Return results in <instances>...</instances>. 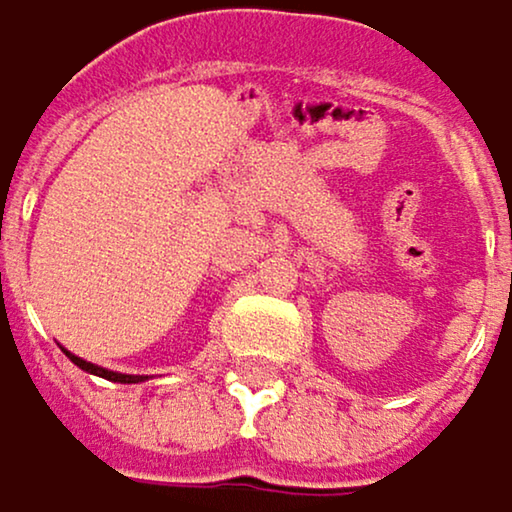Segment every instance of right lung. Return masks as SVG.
Listing matches in <instances>:
<instances>
[{
    "label": "right lung",
    "mask_w": 512,
    "mask_h": 512,
    "mask_svg": "<svg viewBox=\"0 0 512 512\" xmlns=\"http://www.w3.org/2000/svg\"><path fill=\"white\" fill-rule=\"evenodd\" d=\"M80 370H86V373H92V376H101V379H107V382H119V384H136V382H145L148 376H125V373H113V370H104V367H95V364H89V361H83V358H77V355H71V352H65Z\"/></svg>",
    "instance_id": "right-lung-1"
}]
</instances>
